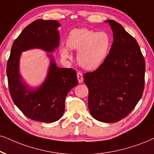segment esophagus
<instances>
[{
  "instance_id": "obj_1",
  "label": "esophagus",
  "mask_w": 154,
  "mask_h": 154,
  "mask_svg": "<svg viewBox=\"0 0 154 154\" xmlns=\"http://www.w3.org/2000/svg\"><path fill=\"white\" fill-rule=\"evenodd\" d=\"M77 79H78V82L79 83H82L83 82V75H82V73L81 72H78L77 73Z\"/></svg>"
}]
</instances>
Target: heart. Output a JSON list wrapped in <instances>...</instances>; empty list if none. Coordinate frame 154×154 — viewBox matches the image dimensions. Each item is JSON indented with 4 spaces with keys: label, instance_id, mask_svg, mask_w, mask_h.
<instances>
[{
    "label": "heart",
    "instance_id": "heart-1",
    "mask_svg": "<svg viewBox=\"0 0 154 154\" xmlns=\"http://www.w3.org/2000/svg\"><path fill=\"white\" fill-rule=\"evenodd\" d=\"M67 45L71 50H78L77 61L82 67L94 69L102 64L107 56L111 39L104 32H95L87 28L74 29L67 39ZM63 57H69L67 48H61Z\"/></svg>",
    "mask_w": 154,
    "mask_h": 154
}]
</instances>
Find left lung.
<instances>
[{"label":"left lung","instance_id":"8db88e82","mask_svg":"<svg viewBox=\"0 0 154 154\" xmlns=\"http://www.w3.org/2000/svg\"><path fill=\"white\" fill-rule=\"evenodd\" d=\"M109 53L96 70L84 75L89 89L88 106L95 119L106 123L129 114L141 98L145 83V60L137 40L113 20Z\"/></svg>","mask_w":154,"mask_h":154}]
</instances>
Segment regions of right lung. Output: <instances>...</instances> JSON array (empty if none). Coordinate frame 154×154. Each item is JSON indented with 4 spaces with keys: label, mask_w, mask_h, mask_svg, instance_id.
<instances>
[{
    "label": "right lung",
    "mask_w": 154,
    "mask_h": 154,
    "mask_svg": "<svg viewBox=\"0 0 154 154\" xmlns=\"http://www.w3.org/2000/svg\"><path fill=\"white\" fill-rule=\"evenodd\" d=\"M57 20L39 19L29 24L15 39L7 63L9 91L15 104L32 120L50 123L59 120L65 111V98L78 84L77 72L72 68L57 67L52 56L46 79L37 89H30L21 81L19 60L21 52L40 48L53 52L60 45Z\"/></svg>",
    "instance_id": "right-lung-1"
}]
</instances>
